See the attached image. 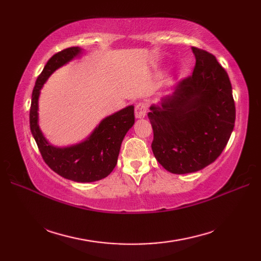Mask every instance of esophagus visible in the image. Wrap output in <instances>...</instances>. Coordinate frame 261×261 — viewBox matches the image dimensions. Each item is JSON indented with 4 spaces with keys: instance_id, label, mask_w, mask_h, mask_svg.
<instances>
[{
    "instance_id": "obj_1",
    "label": "esophagus",
    "mask_w": 261,
    "mask_h": 261,
    "mask_svg": "<svg viewBox=\"0 0 261 261\" xmlns=\"http://www.w3.org/2000/svg\"><path fill=\"white\" fill-rule=\"evenodd\" d=\"M147 110H148V105L146 102H139L136 105V118L141 119L145 118L147 114Z\"/></svg>"
}]
</instances>
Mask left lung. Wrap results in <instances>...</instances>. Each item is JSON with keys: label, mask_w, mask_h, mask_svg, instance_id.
Masks as SVG:
<instances>
[{"label": "left lung", "mask_w": 261, "mask_h": 261, "mask_svg": "<svg viewBox=\"0 0 261 261\" xmlns=\"http://www.w3.org/2000/svg\"><path fill=\"white\" fill-rule=\"evenodd\" d=\"M193 74L174 93L152 105L148 118L153 130L154 157L173 174L194 173L222 153L233 131L236 105L226 70L215 56L193 47Z\"/></svg>", "instance_id": "left-lung-1"}]
</instances>
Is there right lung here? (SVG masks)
<instances>
[{
  "instance_id": "1",
  "label": "right lung",
  "mask_w": 261,
  "mask_h": 261,
  "mask_svg": "<svg viewBox=\"0 0 261 261\" xmlns=\"http://www.w3.org/2000/svg\"><path fill=\"white\" fill-rule=\"evenodd\" d=\"M81 53L70 47L55 54L38 76L32 91L30 107V130L42 159L55 173L79 182L105 178L118 162L121 143L127 130L135 123V108L127 107L104 119L86 141L68 148H55L43 138L38 126V96L43 83L60 66Z\"/></svg>"
}]
</instances>
